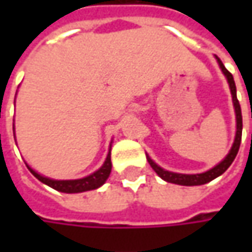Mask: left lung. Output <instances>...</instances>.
Instances as JSON below:
<instances>
[{"mask_svg": "<svg viewBox=\"0 0 252 252\" xmlns=\"http://www.w3.org/2000/svg\"><path fill=\"white\" fill-rule=\"evenodd\" d=\"M218 59V63L221 68L223 74L226 75L227 78V83L230 85V91H231V96H233V105H234V111H236V122H237V130H236V139L233 143V147L231 150L228 151V154L224 157V160L220 161L216 167H213L212 169H209L206 172H202V174H178V172H171V171H165L164 168H161L160 165H157L154 161L151 160L150 157L147 156V161L151 165V168L157 172V175L162 178L167 182L171 184H177V185H185V187H195V185H203V184H208L210 181H213L215 178H218L219 175H221L226 169L231 165V162L234 161L236 156H237L238 149H240V143H241V133H243V116H241V108H240V103L237 99V94H236V84H234V78L231 73L228 71L227 68L223 65L221 60Z\"/></svg>", "mask_w": 252, "mask_h": 252, "instance_id": "8db88e82", "label": "left lung"}]
</instances>
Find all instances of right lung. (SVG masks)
Listing matches in <instances>:
<instances>
[{"label":"right lung","instance_id":"obj_1","mask_svg":"<svg viewBox=\"0 0 252 252\" xmlns=\"http://www.w3.org/2000/svg\"><path fill=\"white\" fill-rule=\"evenodd\" d=\"M15 136V134H14ZM28 169L33 174L36 178L39 179L40 182H43L46 185H49L50 188L56 189L59 192H64V193H78V192H85V190H92V189L99 188L101 185L105 184V181L108 179L112 169L111 162V150L108 153V157L103 162L101 168L98 171H95L94 174L85 177L81 179H67V181H57V179L46 178L43 175L37 174L34 169H32L29 165H26Z\"/></svg>","mask_w":252,"mask_h":252}]
</instances>
